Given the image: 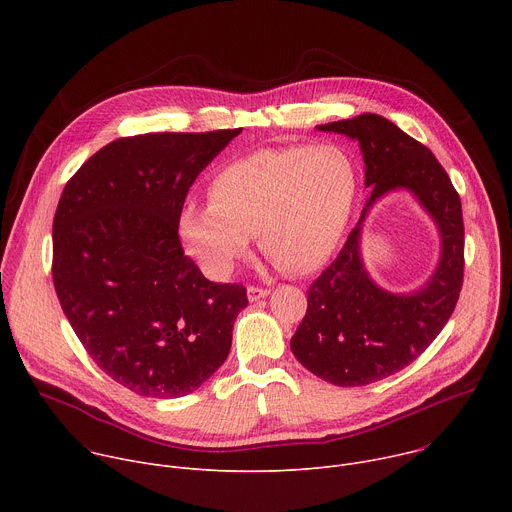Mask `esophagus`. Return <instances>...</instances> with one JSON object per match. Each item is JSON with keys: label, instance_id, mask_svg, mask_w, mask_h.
<instances>
[{"label": "esophagus", "instance_id": "obj_1", "mask_svg": "<svg viewBox=\"0 0 512 512\" xmlns=\"http://www.w3.org/2000/svg\"><path fill=\"white\" fill-rule=\"evenodd\" d=\"M247 296H249L251 302H257V300H263V298L269 296V289L257 287V285H249V287H247Z\"/></svg>", "mask_w": 512, "mask_h": 512}]
</instances>
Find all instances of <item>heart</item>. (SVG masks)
Wrapping results in <instances>:
<instances>
[{
  "instance_id": "obj_1",
  "label": "heart",
  "mask_w": 512,
  "mask_h": 512,
  "mask_svg": "<svg viewBox=\"0 0 512 512\" xmlns=\"http://www.w3.org/2000/svg\"><path fill=\"white\" fill-rule=\"evenodd\" d=\"M358 178L334 145L259 150L218 170L210 200H188L178 216L186 251L225 277L259 233L265 255L287 273H312L338 249L356 202Z\"/></svg>"
}]
</instances>
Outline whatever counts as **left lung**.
<instances>
[{
  "mask_svg": "<svg viewBox=\"0 0 512 512\" xmlns=\"http://www.w3.org/2000/svg\"><path fill=\"white\" fill-rule=\"evenodd\" d=\"M318 129L358 141L364 186L373 194L338 257L310 285L308 310L291 338V352L332 385L362 387L405 369L450 320L464 277L462 202L435 156L389 119L362 113ZM395 189L416 196L443 241L436 271L411 295H393L377 286L359 255L366 212Z\"/></svg>",
  "mask_w": 512,
  "mask_h": 512,
  "instance_id": "left-lung-1",
  "label": "left lung"
}]
</instances>
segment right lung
Wrapping results in <instances>:
<instances>
[{"instance_id": "right-lung-1", "label": "right lung", "mask_w": 512, "mask_h": 512, "mask_svg": "<svg viewBox=\"0 0 512 512\" xmlns=\"http://www.w3.org/2000/svg\"><path fill=\"white\" fill-rule=\"evenodd\" d=\"M239 133L115 139L58 200L52 279L62 312L97 367L137 395L184 397L229 356L247 289L200 273L178 216L198 174Z\"/></svg>"}]
</instances>
